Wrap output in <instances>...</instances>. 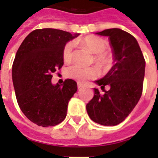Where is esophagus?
Segmentation results:
<instances>
[{
  "label": "esophagus",
  "mask_w": 158,
  "mask_h": 158,
  "mask_svg": "<svg viewBox=\"0 0 158 158\" xmlns=\"http://www.w3.org/2000/svg\"><path fill=\"white\" fill-rule=\"evenodd\" d=\"M77 85H78V89H83V88H84V84H81L80 82H78V84H77Z\"/></svg>",
  "instance_id": "obj_1"
}]
</instances>
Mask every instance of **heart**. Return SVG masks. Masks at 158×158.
I'll return each instance as SVG.
<instances>
[{"instance_id": "b5f03b06", "label": "heart", "mask_w": 158, "mask_h": 158, "mask_svg": "<svg viewBox=\"0 0 158 158\" xmlns=\"http://www.w3.org/2000/svg\"><path fill=\"white\" fill-rule=\"evenodd\" d=\"M80 43L84 47H86L91 52L97 54L95 56V60L98 63L103 65L108 64L109 57L107 53L106 52L108 49V43L103 38L94 35L87 36L80 40ZM73 42H68L64 45L62 51V56L65 62L70 61L73 58ZM65 74L70 79L84 82L87 79L96 77L98 75V69L95 67H84L80 64H74L66 69Z\"/></svg>"}]
</instances>
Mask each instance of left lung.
I'll use <instances>...</instances> for the list:
<instances>
[{
  "label": "left lung",
  "mask_w": 158,
  "mask_h": 158,
  "mask_svg": "<svg viewBox=\"0 0 158 158\" xmlns=\"http://www.w3.org/2000/svg\"><path fill=\"white\" fill-rule=\"evenodd\" d=\"M108 37L115 64L101 79L94 81L101 87L94 89V96L86 105L87 112L94 122L116 125L130 115L139 101L144 79L145 60L134 36L120 28H109L96 33ZM110 89L106 91L105 86Z\"/></svg>",
  "instance_id": "8db88e82"
}]
</instances>
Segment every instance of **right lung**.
<instances>
[{
	"instance_id": "add662e5",
	"label": "right lung",
	"mask_w": 158,
	"mask_h": 158,
	"mask_svg": "<svg viewBox=\"0 0 158 158\" xmlns=\"http://www.w3.org/2000/svg\"><path fill=\"white\" fill-rule=\"evenodd\" d=\"M71 34L55 28L36 29L21 43L12 66L16 99L28 120L43 127L54 126L64 120L68 103L77 91L71 79L52 84V74L64 64L62 51Z\"/></svg>"
}]
</instances>
